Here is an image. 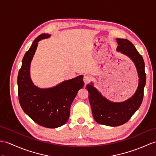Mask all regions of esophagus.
I'll return each instance as SVG.
<instances>
[{"instance_id":"1","label":"esophagus","mask_w":156,"mask_h":156,"mask_svg":"<svg viewBox=\"0 0 156 156\" xmlns=\"http://www.w3.org/2000/svg\"><path fill=\"white\" fill-rule=\"evenodd\" d=\"M83 80H84L85 85H86L87 84H88V83L90 82V78L88 76H85L84 77V79H83Z\"/></svg>"}]
</instances>
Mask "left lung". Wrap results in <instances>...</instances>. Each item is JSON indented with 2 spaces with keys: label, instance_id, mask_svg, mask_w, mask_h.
Returning a JSON list of instances; mask_svg holds the SVG:
<instances>
[{
  "label": "left lung",
  "instance_id": "8db88e82",
  "mask_svg": "<svg viewBox=\"0 0 156 156\" xmlns=\"http://www.w3.org/2000/svg\"><path fill=\"white\" fill-rule=\"evenodd\" d=\"M116 41L118 44L117 51L129 57L136 68L139 82L136 92L124 102H114L103 96L94 86L93 82L86 85L95 121L100 124L112 127L125 124L138 110L143 100L144 89L146 82L144 61L135 46L127 39L116 38Z\"/></svg>",
  "mask_w": 156,
  "mask_h": 156
}]
</instances>
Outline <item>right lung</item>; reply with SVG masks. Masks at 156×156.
<instances>
[{"instance_id":"obj_1","label":"right lung","mask_w":156,"mask_h":156,"mask_svg":"<svg viewBox=\"0 0 156 156\" xmlns=\"http://www.w3.org/2000/svg\"><path fill=\"white\" fill-rule=\"evenodd\" d=\"M50 36L48 34L38 36L25 53L18 75V94L21 108L32 120L43 127L56 128L67 122L71 104L84 83L83 75H80L52 88H41L34 84L30 74L32 60L38 42Z\"/></svg>"}]
</instances>
